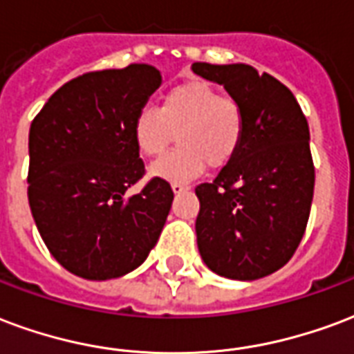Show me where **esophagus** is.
Here are the masks:
<instances>
[{
	"label": "esophagus",
	"mask_w": 354,
	"mask_h": 354,
	"mask_svg": "<svg viewBox=\"0 0 354 354\" xmlns=\"http://www.w3.org/2000/svg\"><path fill=\"white\" fill-rule=\"evenodd\" d=\"M187 189H189V185L187 184H178V182L172 184V191H174V193H182V191H187Z\"/></svg>",
	"instance_id": "1"
}]
</instances>
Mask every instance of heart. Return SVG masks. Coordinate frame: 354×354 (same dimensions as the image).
<instances>
[{"label": "heart", "mask_w": 354, "mask_h": 354, "mask_svg": "<svg viewBox=\"0 0 354 354\" xmlns=\"http://www.w3.org/2000/svg\"><path fill=\"white\" fill-rule=\"evenodd\" d=\"M180 148L159 157L150 174L167 182H189L206 167L223 169L243 142L245 111L232 95H219L204 80H189L170 88L161 109L144 104L133 120V140L148 157L163 153L176 138Z\"/></svg>", "instance_id": "b5f03b06"}]
</instances>
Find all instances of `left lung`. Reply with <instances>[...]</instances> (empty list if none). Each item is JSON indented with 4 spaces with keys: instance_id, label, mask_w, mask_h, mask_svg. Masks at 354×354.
I'll return each mask as SVG.
<instances>
[{
    "instance_id": "obj_1",
    "label": "left lung",
    "mask_w": 354,
    "mask_h": 354,
    "mask_svg": "<svg viewBox=\"0 0 354 354\" xmlns=\"http://www.w3.org/2000/svg\"><path fill=\"white\" fill-rule=\"evenodd\" d=\"M236 97L245 135L212 184L197 185V243L212 272L251 281L295 255L310 217L315 167L310 127L292 91L251 65H191Z\"/></svg>"
}]
</instances>
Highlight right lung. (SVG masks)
I'll return each mask as SVG.
<instances>
[{
    "instance_id": "add662e5",
    "label": "right lung",
    "mask_w": 354,
    "mask_h": 354,
    "mask_svg": "<svg viewBox=\"0 0 354 354\" xmlns=\"http://www.w3.org/2000/svg\"><path fill=\"white\" fill-rule=\"evenodd\" d=\"M146 64L86 73L64 84L30 127L28 201L39 234L65 270L103 281L135 270L159 240L174 198L146 174L133 120L159 88Z\"/></svg>"
}]
</instances>
